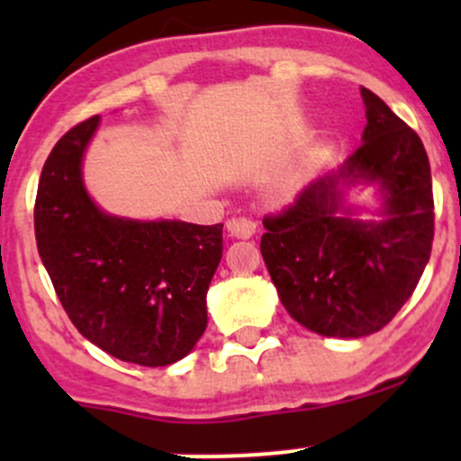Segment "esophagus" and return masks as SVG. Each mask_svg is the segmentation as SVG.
<instances>
[{
	"mask_svg": "<svg viewBox=\"0 0 461 461\" xmlns=\"http://www.w3.org/2000/svg\"><path fill=\"white\" fill-rule=\"evenodd\" d=\"M227 230H230V234L236 236V239H252V236L257 234V222L248 216L230 218V221H227Z\"/></svg>",
	"mask_w": 461,
	"mask_h": 461,
	"instance_id": "34e87169",
	"label": "esophagus"
}]
</instances>
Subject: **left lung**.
<instances>
[{
  "mask_svg": "<svg viewBox=\"0 0 461 461\" xmlns=\"http://www.w3.org/2000/svg\"><path fill=\"white\" fill-rule=\"evenodd\" d=\"M368 124L361 147L337 174L263 218L267 272L292 319L323 337L379 332L415 292L435 236L430 162L420 136L381 97L361 88ZM381 182V223L336 216L338 185Z\"/></svg>",
  "mask_w": 461,
  "mask_h": 461,
  "instance_id": "1",
  "label": "left lung"
}]
</instances>
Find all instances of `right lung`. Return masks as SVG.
<instances>
[{"label":"right lung","mask_w":461,"mask_h":461,"mask_svg":"<svg viewBox=\"0 0 461 461\" xmlns=\"http://www.w3.org/2000/svg\"><path fill=\"white\" fill-rule=\"evenodd\" d=\"M95 127L97 115L76 124L46 158L35 198L37 252L82 337L120 361L169 366L207 328L222 225L102 213L80 174Z\"/></svg>","instance_id":"add662e5"}]
</instances>
